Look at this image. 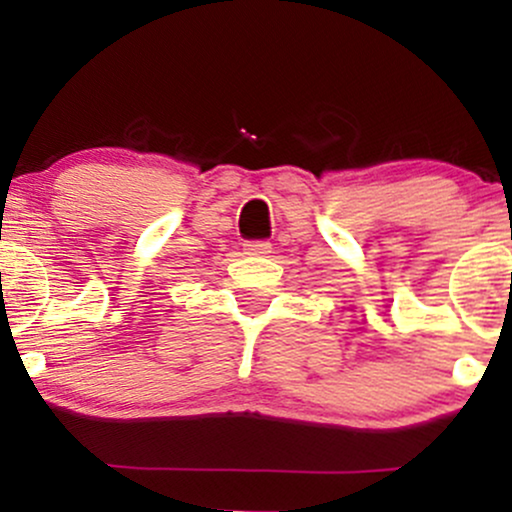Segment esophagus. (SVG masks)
<instances>
[{"mask_svg": "<svg viewBox=\"0 0 512 512\" xmlns=\"http://www.w3.org/2000/svg\"><path fill=\"white\" fill-rule=\"evenodd\" d=\"M243 250L248 252V255H269L272 252V243H267V240H252V243H245Z\"/></svg>", "mask_w": 512, "mask_h": 512, "instance_id": "34e87169", "label": "esophagus"}]
</instances>
